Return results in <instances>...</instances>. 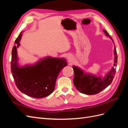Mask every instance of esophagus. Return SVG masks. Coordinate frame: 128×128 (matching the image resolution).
<instances>
[{"instance_id":"1","label":"esophagus","mask_w":128,"mask_h":128,"mask_svg":"<svg viewBox=\"0 0 128 128\" xmlns=\"http://www.w3.org/2000/svg\"><path fill=\"white\" fill-rule=\"evenodd\" d=\"M66 58H67V59L69 61H72V56L70 55V54H68V55L67 56H66Z\"/></svg>"}]
</instances>
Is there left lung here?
Here are the masks:
<instances>
[{"instance_id": "8db88e82", "label": "left lung", "mask_w": 128, "mask_h": 128, "mask_svg": "<svg viewBox=\"0 0 128 128\" xmlns=\"http://www.w3.org/2000/svg\"><path fill=\"white\" fill-rule=\"evenodd\" d=\"M103 31L106 36L109 37L113 41L115 45L113 40L109 34L105 30H103ZM114 61L113 66L104 76H97L96 75L86 72L78 67L75 66H72L74 72V84L77 90L84 94L93 95L98 94L109 86L114 78L116 72L115 68L118 63V56L115 46H114Z\"/></svg>"}]
</instances>
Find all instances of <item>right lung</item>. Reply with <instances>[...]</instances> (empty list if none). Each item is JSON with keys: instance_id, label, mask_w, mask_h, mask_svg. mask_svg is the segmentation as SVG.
<instances>
[{"instance_id": "obj_1", "label": "right lung", "mask_w": 128, "mask_h": 128, "mask_svg": "<svg viewBox=\"0 0 128 128\" xmlns=\"http://www.w3.org/2000/svg\"><path fill=\"white\" fill-rule=\"evenodd\" d=\"M23 32L15 41L12 51L11 72L15 84L23 94L35 98H44L54 90L58 75L67 66L64 58L45 57L34 64L19 65L17 48Z\"/></svg>"}]
</instances>
